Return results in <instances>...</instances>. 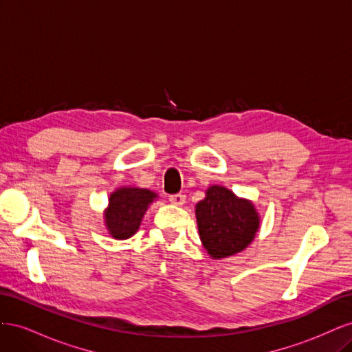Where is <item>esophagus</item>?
Listing matches in <instances>:
<instances>
[{"label": "esophagus", "instance_id": "34e87169", "mask_svg": "<svg viewBox=\"0 0 352 352\" xmlns=\"http://www.w3.org/2000/svg\"><path fill=\"white\" fill-rule=\"evenodd\" d=\"M185 199H186V197L184 194H175V195H170L168 197V201L172 202V204L177 206V207L184 206L185 204Z\"/></svg>", "mask_w": 352, "mask_h": 352}]
</instances>
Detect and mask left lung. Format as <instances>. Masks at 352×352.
<instances>
[{
	"label": "left lung",
	"mask_w": 352,
	"mask_h": 352,
	"mask_svg": "<svg viewBox=\"0 0 352 352\" xmlns=\"http://www.w3.org/2000/svg\"><path fill=\"white\" fill-rule=\"evenodd\" d=\"M199 239L212 258L243 251L255 238L260 216L248 199L238 198L225 186H210L195 206Z\"/></svg>",
	"instance_id": "8db88e82"
}]
</instances>
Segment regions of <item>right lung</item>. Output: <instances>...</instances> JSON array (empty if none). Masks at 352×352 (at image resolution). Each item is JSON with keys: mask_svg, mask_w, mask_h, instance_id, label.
I'll return each mask as SVG.
<instances>
[{"mask_svg": "<svg viewBox=\"0 0 352 352\" xmlns=\"http://www.w3.org/2000/svg\"><path fill=\"white\" fill-rule=\"evenodd\" d=\"M157 198L150 189L124 186L116 189L109 198V207L104 211V221L114 239L133 236L141 226V220L148 206Z\"/></svg>", "mask_w": 352, "mask_h": 352, "instance_id": "add662e5", "label": "right lung"}]
</instances>
